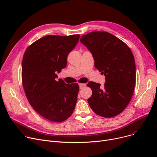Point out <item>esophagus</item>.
I'll list each match as a JSON object with an SVG mask.
<instances>
[{
    "instance_id": "esophagus-1",
    "label": "esophagus",
    "mask_w": 157,
    "mask_h": 157,
    "mask_svg": "<svg viewBox=\"0 0 157 157\" xmlns=\"http://www.w3.org/2000/svg\"><path fill=\"white\" fill-rule=\"evenodd\" d=\"M79 88H83L84 86H85V84H83V83H79Z\"/></svg>"
}]
</instances>
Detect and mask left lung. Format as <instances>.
I'll return each mask as SVG.
<instances>
[{
  "label": "left lung",
  "instance_id": "8db88e82",
  "mask_svg": "<svg viewBox=\"0 0 157 157\" xmlns=\"http://www.w3.org/2000/svg\"><path fill=\"white\" fill-rule=\"evenodd\" d=\"M81 43L92 53L95 67L105 76L104 86L89 82L92 95L88 102L94 112L104 118L120 114L129 104L136 80L134 57L123 41L107 32L81 36Z\"/></svg>",
  "mask_w": 157,
  "mask_h": 157
}]
</instances>
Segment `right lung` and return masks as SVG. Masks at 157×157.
Masks as SVG:
<instances>
[{
	"label": "right lung",
	"mask_w": 157,
	"mask_h": 157,
	"mask_svg": "<svg viewBox=\"0 0 157 157\" xmlns=\"http://www.w3.org/2000/svg\"><path fill=\"white\" fill-rule=\"evenodd\" d=\"M79 34L46 36L27 47L22 60L25 93L34 109L44 118L62 122L75 109L79 86L56 80V72L66 67L69 53L78 43Z\"/></svg>",
	"instance_id": "right-lung-1"
}]
</instances>
